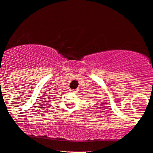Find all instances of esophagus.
I'll return each instance as SVG.
<instances>
[{
    "instance_id": "1",
    "label": "esophagus",
    "mask_w": 153,
    "mask_h": 153,
    "mask_svg": "<svg viewBox=\"0 0 153 153\" xmlns=\"http://www.w3.org/2000/svg\"><path fill=\"white\" fill-rule=\"evenodd\" d=\"M71 91H73L74 93H76V92H77V90H71Z\"/></svg>"
}]
</instances>
